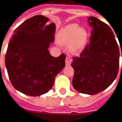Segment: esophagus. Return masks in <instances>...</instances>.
Here are the masks:
<instances>
[{"label": "esophagus", "mask_w": 122, "mask_h": 122, "mask_svg": "<svg viewBox=\"0 0 122 122\" xmlns=\"http://www.w3.org/2000/svg\"><path fill=\"white\" fill-rule=\"evenodd\" d=\"M72 62V59L69 57H67L65 59V64H66V66H69L71 64Z\"/></svg>", "instance_id": "obj_1"}]
</instances>
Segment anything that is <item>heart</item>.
<instances>
[{"mask_svg": "<svg viewBox=\"0 0 122 122\" xmlns=\"http://www.w3.org/2000/svg\"><path fill=\"white\" fill-rule=\"evenodd\" d=\"M87 40V31L75 23L67 25L58 33L59 42L62 45H71L70 51L72 53H76L82 50Z\"/></svg>", "mask_w": 122, "mask_h": 122, "instance_id": "b5f03b06", "label": "heart"}]
</instances>
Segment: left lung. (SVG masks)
<instances>
[{"label":"left lung","instance_id":"1","mask_svg":"<svg viewBox=\"0 0 122 122\" xmlns=\"http://www.w3.org/2000/svg\"><path fill=\"white\" fill-rule=\"evenodd\" d=\"M87 21L92 29L90 44L79 57L72 58L71 66L74 74L72 83L77 92L95 95L106 90L116 79L120 51L114 35L107 24L95 17H89Z\"/></svg>","mask_w":122,"mask_h":122}]
</instances>
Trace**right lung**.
Wrapping results in <instances>:
<instances>
[{"label":"right lung","mask_w":122,"mask_h":122,"mask_svg":"<svg viewBox=\"0 0 122 122\" xmlns=\"http://www.w3.org/2000/svg\"><path fill=\"white\" fill-rule=\"evenodd\" d=\"M37 15L17 27L10 40L5 56L8 76L15 90L29 96H40L53 87L57 74L65 66V55L51 56L56 25Z\"/></svg>","instance_id":"right-lung-1"}]
</instances>
